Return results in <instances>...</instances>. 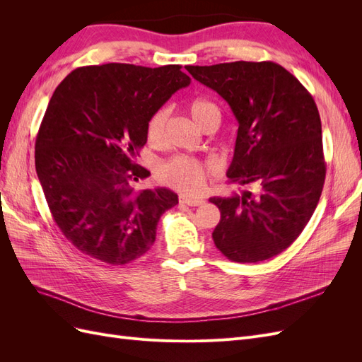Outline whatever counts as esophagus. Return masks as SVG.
Returning a JSON list of instances; mask_svg holds the SVG:
<instances>
[{
	"mask_svg": "<svg viewBox=\"0 0 362 362\" xmlns=\"http://www.w3.org/2000/svg\"><path fill=\"white\" fill-rule=\"evenodd\" d=\"M180 202L189 205V206H199L204 204V201H201V199H192V198H187V196H181Z\"/></svg>",
	"mask_w": 362,
	"mask_h": 362,
	"instance_id": "1",
	"label": "esophagus"
}]
</instances>
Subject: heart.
<instances>
[{"label": "heart", "mask_w": 362, "mask_h": 362, "mask_svg": "<svg viewBox=\"0 0 362 362\" xmlns=\"http://www.w3.org/2000/svg\"><path fill=\"white\" fill-rule=\"evenodd\" d=\"M189 115L193 124L201 129L210 120H216L217 124L221 122V112H218L217 105L208 100H202V98H198V100L190 103ZM168 117V110H158L149 119L146 127V137L151 146L161 148L164 145ZM208 177H210V169L204 163L187 157L173 158L166 164H163L160 169V180L164 184L187 196H199L204 193Z\"/></svg>", "instance_id": "1"}]
</instances>
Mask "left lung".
Masks as SVG:
<instances>
[{
  "mask_svg": "<svg viewBox=\"0 0 362 362\" xmlns=\"http://www.w3.org/2000/svg\"><path fill=\"white\" fill-rule=\"evenodd\" d=\"M185 69L231 107L238 129L226 177L252 187L210 198L221 210L214 245L235 262L275 257L303 231L323 190L322 122L313 96L273 62Z\"/></svg>",
  "mask_w": 362,
  "mask_h": 362,
  "instance_id": "1",
  "label": "left lung"
}]
</instances>
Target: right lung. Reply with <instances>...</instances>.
Returning a JSON list of instances; mask_svg holds the SVG:
<instances>
[{"label":"right lung","instance_id":"obj_1","mask_svg":"<svg viewBox=\"0 0 362 362\" xmlns=\"http://www.w3.org/2000/svg\"><path fill=\"white\" fill-rule=\"evenodd\" d=\"M190 81L180 64L107 63L72 71L54 90L36 139V172L54 221L83 254L122 266L154 245L178 194L136 192L133 184L151 175L136 157L152 115Z\"/></svg>","mask_w":362,"mask_h":362}]
</instances>
